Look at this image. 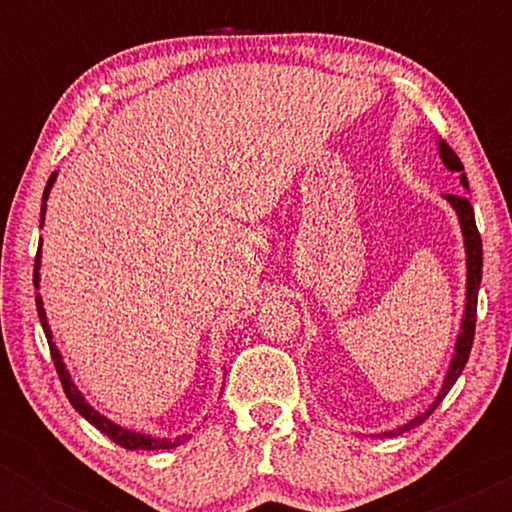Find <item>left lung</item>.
Segmentation results:
<instances>
[{"mask_svg":"<svg viewBox=\"0 0 512 512\" xmlns=\"http://www.w3.org/2000/svg\"><path fill=\"white\" fill-rule=\"evenodd\" d=\"M438 151H440V158H443V163L448 166L450 170H455V173H460V180L464 187H469L467 182V175H464V166L462 161L457 158L455 151L450 149L448 142H438ZM445 199L452 204V209L457 211V216H460V226H462V236H464V248H467V305H464V317H462V327H460V334H457V344H455V356H452V363H450V370L448 375H445L443 380V387H440L436 402L428 407L424 414H419L416 419H411L407 426L397 428V431H390L385 433V436H399V433L409 431V428L424 424L428 416L436 411V407L440 402H443V397L448 395L450 387L457 383V378L462 375L464 366H467V358H469V351H472V342H474V327H477V296H479V284H481V236H479V228H477V221H474V209L472 204H469V199L464 195H445Z\"/></svg>","mask_w":512,"mask_h":512,"instance_id":"obj_1","label":"left lung"}]
</instances>
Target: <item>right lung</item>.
Masks as SVG:
<instances>
[{
  "instance_id": "add662e5",
  "label": "right lung",
  "mask_w": 512,
  "mask_h": 512,
  "mask_svg": "<svg viewBox=\"0 0 512 512\" xmlns=\"http://www.w3.org/2000/svg\"><path fill=\"white\" fill-rule=\"evenodd\" d=\"M57 173L50 175L48 185H45V192H43V207H40V228H43V221H45V202H48V195H50V187L52 182H55ZM40 248H38V255H35V269H33V284L35 289H38V281H40ZM35 305H38V317H40V325H43V332L45 337H48V344H50V356L52 361H55V368H57V375H60V383L64 387V395H67L69 402H72V407L79 411L81 416L88 421V424H93L98 428V431L105 433L113 443L122 445V448L127 450H170V448H178L180 443H185V440H190V436H180L175 440L170 438H151V436H144V433H134V431H127V428L113 424L110 419H105L101 411H96L91 407V404L86 402L84 395H81L79 390H76V385L72 383V378H69L67 368H64L62 363V354L57 351V346L52 344V332H50V325H48V317H45V310H43V298H40V293L35 296Z\"/></svg>"
}]
</instances>
